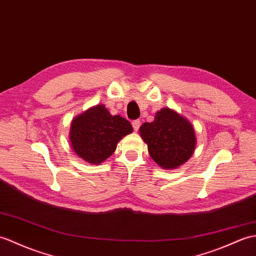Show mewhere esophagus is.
<instances>
[{
  "label": "esophagus",
  "instance_id": "esophagus-1",
  "mask_svg": "<svg viewBox=\"0 0 256 256\" xmlns=\"http://www.w3.org/2000/svg\"><path fill=\"white\" fill-rule=\"evenodd\" d=\"M132 126H133L134 130H138V128L140 126V120H134L132 122Z\"/></svg>",
  "mask_w": 256,
  "mask_h": 256
}]
</instances>
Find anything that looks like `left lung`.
Returning a JSON list of instances; mask_svg holds the SVG:
<instances>
[{
  "label": "left lung",
  "mask_w": 256,
  "mask_h": 256,
  "mask_svg": "<svg viewBox=\"0 0 256 256\" xmlns=\"http://www.w3.org/2000/svg\"><path fill=\"white\" fill-rule=\"evenodd\" d=\"M140 134L154 162L167 170L186 162L195 150L193 126L169 108L158 111L152 122L142 124Z\"/></svg>",
  "instance_id": "1"
}]
</instances>
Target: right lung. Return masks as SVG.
I'll return each instance as SVG.
<instances>
[{"instance_id": "1", "label": "right lung", "mask_w": 256, "mask_h": 256, "mask_svg": "<svg viewBox=\"0 0 256 256\" xmlns=\"http://www.w3.org/2000/svg\"><path fill=\"white\" fill-rule=\"evenodd\" d=\"M132 132L126 118L112 116L104 104H97L73 118L70 146L87 162L100 164L114 152L121 138Z\"/></svg>"}]
</instances>
